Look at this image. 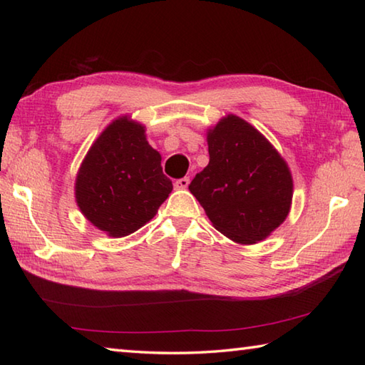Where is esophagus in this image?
<instances>
[{"mask_svg": "<svg viewBox=\"0 0 365 365\" xmlns=\"http://www.w3.org/2000/svg\"><path fill=\"white\" fill-rule=\"evenodd\" d=\"M188 185H190V178L183 177V178H178V180L174 182V188L175 190H187Z\"/></svg>", "mask_w": 365, "mask_h": 365, "instance_id": "obj_1", "label": "esophagus"}]
</instances>
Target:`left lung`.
Wrapping results in <instances>:
<instances>
[{"label": "left lung", "mask_w": 365, "mask_h": 365, "mask_svg": "<svg viewBox=\"0 0 365 365\" xmlns=\"http://www.w3.org/2000/svg\"><path fill=\"white\" fill-rule=\"evenodd\" d=\"M210 161L190 191L213 227L238 245L271 235L289 216L293 178L274 145L235 114L207 130Z\"/></svg>", "instance_id": "obj_1"}]
</instances>
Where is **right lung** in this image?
<instances>
[{"label": "right lung", "instance_id": "add662e5", "mask_svg": "<svg viewBox=\"0 0 365 365\" xmlns=\"http://www.w3.org/2000/svg\"><path fill=\"white\" fill-rule=\"evenodd\" d=\"M173 191L161 155L145 127L120 115L91 145L75 178V200L92 226L108 237L133 234L157 215Z\"/></svg>", "mask_w": 365, "mask_h": 365}]
</instances>
